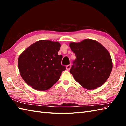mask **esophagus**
Returning a JSON list of instances; mask_svg holds the SVG:
<instances>
[{
	"instance_id": "34e87169",
	"label": "esophagus",
	"mask_w": 126,
	"mask_h": 126,
	"mask_svg": "<svg viewBox=\"0 0 126 126\" xmlns=\"http://www.w3.org/2000/svg\"><path fill=\"white\" fill-rule=\"evenodd\" d=\"M70 68H71V65H70V64H69V65L67 66H66V69H67V70H69L70 69Z\"/></svg>"
}]
</instances>
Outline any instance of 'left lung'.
Segmentation results:
<instances>
[{
    "mask_svg": "<svg viewBox=\"0 0 126 126\" xmlns=\"http://www.w3.org/2000/svg\"><path fill=\"white\" fill-rule=\"evenodd\" d=\"M69 47L76 56L70 70L75 80L88 90L101 86L112 69V61L108 51L92 39L72 42Z\"/></svg>",
    "mask_w": 126,
    "mask_h": 126,
    "instance_id": "obj_1",
    "label": "left lung"
}]
</instances>
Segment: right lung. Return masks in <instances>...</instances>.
<instances>
[{"instance_id":"obj_1","label":"right lung","mask_w":126,"mask_h":126,"mask_svg":"<svg viewBox=\"0 0 126 126\" xmlns=\"http://www.w3.org/2000/svg\"><path fill=\"white\" fill-rule=\"evenodd\" d=\"M60 44L41 40L26 49L18 58L20 74L27 84L40 91L49 89L59 80L66 67L61 64L58 55Z\"/></svg>"}]
</instances>
